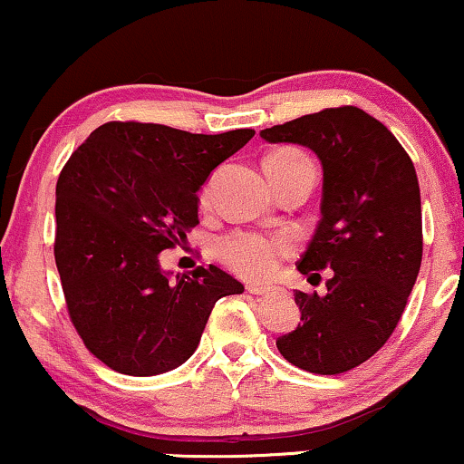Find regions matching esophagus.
Instances as JSON below:
<instances>
[{"label": "esophagus", "instance_id": "34e87169", "mask_svg": "<svg viewBox=\"0 0 464 464\" xmlns=\"http://www.w3.org/2000/svg\"><path fill=\"white\" fill-rule=\"evenodd\" d=\"M246 291H249V294H253V295H268V294H272V287L251 283V285H246Z\"/></svg>", "mask_w": 464, "mask_h": 464}]
</instances>
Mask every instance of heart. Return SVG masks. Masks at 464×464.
Segmentation results:
<instances>
[{"label":"heart","mask_w":464,"mask_h":464,"mask_svg":"<svg viewBox=\"0 0 464 464\" xmlns=\"http://www.w3.org/2000/svg\"><path fill=\"white\" fill-rule=\"evenodd\" d=\"M310 164L300 150H278L266 160V173L287 170ZM213 192V181H207L198 194V205L208 207ZM294 251V240L289 234H268L259 230H232L224 234L215 245V253L232 272L251 281H264L278 270V266Z\"/></svg>","instance_id":"1"}]
</instances>
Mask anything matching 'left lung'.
<instances>
[{
  "label": "left lung",
  "instance_id": "1",
  "mask_svg": "<svg viewBox=\"0 0 464 464\" xmlns=\"http://www.w3.org/2000/svg\"><path fill=\"white\" fill-rule=\"evenodd\" d=\"M259 137L319 156L321 221L297 270L308 278L334 270L325 295L295 291L302 323L276 348L300 370L344 373L386 344L420 270L416 169L395 135L353 105L308 113Z\"/></svg>",
  "mask_w": 464,
  "mask_h": 464
}]
</instances>
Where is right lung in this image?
Segmentation results:
<instances>
[{
	"instance_id": "1",
	"label": "right lung",
	"mask_w": 464,
	"mask_h": 464,
	"mask_svg": "<svg viewBox=\"0 0 464 464\" xmlns=\"http://www.w3.org/2000/svg\"><path fill=\"white\" fill-rule=\"evenodd\" d=\"M256 135H194L164 124L107 122L56 181L54 259L84 346L126 376H156L192 357L215 302L243 294L218 266L170 278L158 253L198 224V189Z\"/></svg>"
}]
</instances>
